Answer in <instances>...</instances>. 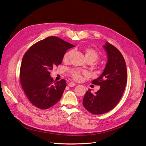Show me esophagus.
Instances as JSON below:
<instances>
[{"label":"esophagus","instance_id":"34e87169","mask_svg":"<svg viewBox=\"0 0 146 146\" xmlns=\"http://www.w3.org/2000/svg\"><path fill=\"white\" fill-rule=\"evenodd\" d=\"M76 85V83H73V82H69V83H68V86H69V87H73V86H75Z\"/></svg>","mask_w":146,"mask_h":146}]
</instances>
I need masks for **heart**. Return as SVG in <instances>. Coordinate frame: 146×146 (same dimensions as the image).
Returning <instances> with one entry per match:
<instances>
[{
    "instance_id": "obj_1",
    "label": "heart",
    "mask_w": 146,
    "mask_h": 146,
    "mask_svg": "<svg viewBox=\"0 0 146 146\" xmlns=\"http://www.w3.org/2000/svg\"><path fill=\"white\" fill-rule=\"evenodd\" d=\"M84 52H85V56L86 60H91L92 63H94V61L98 60L99 58V54L97 51L95 50L92 49L91 48H86L84 50ZM72 54L71 51H68L63 56V61L65 62H67L69 60V57ZM70 76L74 78L75 80L79 81L82 78L83 75H86V73L85 72H82L80 70L77 69H71L69 71Z\"/></svg>"
}]
</instances>
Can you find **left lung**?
<instances>
[{"mask_svg":"<svg viewBox=\"0 0 146 146\" xmlns=\"http://www.w3.org/2000/svg\"><path fill=\"white\" fill-rule=\"evenodd\" d=\"M108 60L100 76L92 80L100 89L92 94L88 90L84 96L83 105L94 114L107 113L113 109L121 99L127 82L124 58L117 48L107 42L104 46Z\"/></svg>","mask_w":146,"mask_h":146,"instance_id":"8db88e82","label":"left lung"}]
</instances>
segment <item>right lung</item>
Masks as SVG:
<instances>
[{"mask_svg": "<svg viewBox=\"0 0 146 146\" xmlns=\"http://www.w3.org/2000/svg\"><path fill=\"white\" fill-rule=\"evenodd\" d=\"M75 46L56 36H49L31 46L24 55L20 82L28 99L40 109H47L60 100L66 86L62 79L54 82L53 67L61 64L66 52Z\"/></svg>", "mask_w": 146, "mask_h": 146, "instance_id": "obj_1", "label": "right lung"}]
</instances>
